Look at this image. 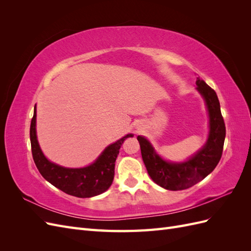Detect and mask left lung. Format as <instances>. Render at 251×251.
<instances>
[{
    "label": "left lung",
    "mask_w": 251,
    "mask_h": 251,
    "mask_svg": "<svg viewBox=\"0 0 251 251\" xmlns=\"http://www.w3.org/2000/svg\"><path fill=\"white\" fill-rule=\"evenodd\" d=\"M196 85L206 103L209 116L208 138L200 151L184 162H169L156 153L147 138L137 137L150 177L169 191H182L197 184L215 170L222 156L226 128L218 96L200 77H197Z\"/></svg>",
    "instance_id": "left-lung-1"
}]
</instances>
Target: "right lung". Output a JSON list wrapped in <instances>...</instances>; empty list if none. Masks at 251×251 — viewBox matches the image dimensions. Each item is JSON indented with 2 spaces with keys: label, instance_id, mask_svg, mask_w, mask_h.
Here are the masks:
<instances>
[{
  "label": "right lung",
  "instance_id": "add662e5",
  "mask_svg": "<svg viewBox=\"0 0 251 251\" xmlns=\"http://www.w3.org/2000/svg\"><path fill=\"white\" fill-rule=\"evenodd\" d=\"M36 104L33 117L30 125V142L34 163L42 176L52 185H54L64 193L78 197V198H91L100 195L111 186L114 179L115 161L119 154L120 147L124 141L132 137L127 134L125 137L110 144L104 149L96 160L86 168L69 169L49 161L44 156L36 137Z\"/></svg>",
  "mask_w": 251,
  "mask_h": 251
}]
</instances>
